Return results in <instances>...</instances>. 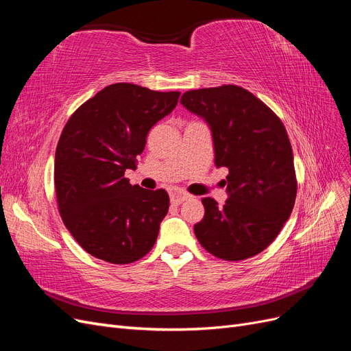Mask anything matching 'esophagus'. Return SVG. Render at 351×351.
<instances>
[{
  "label": "esophagus",
  "mask_w": 351,
  "mask_h": 351,
  "mask_svg": "<svg viewBox=\"0 0 351 351\" xmlns=\"http://www.w3.org/2000/svg\"><path fill=\"white\" fill-rule=\"evenodd\" d=\"M190 199V195L184 193V192H178V190H176V192L171 193V204L173 205H182L184 200Z\"/></svg>",
  "instance_id": "34e87169"
}]
</instances>
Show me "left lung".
Masks as SVG:
<instances>
[{
    "mask_svg": "<svg viewBox=\"0 0 351 351\" xmlns=\"http://www.w3.org/2000/svg\"><path fill=\"white\" fill-rule=\"evenodd\" d=\"M180 102L209 124L215 165L228 168L226 205L202 199L205 217L195 226L196 239L219 259L252 258L278 236L295 202L285 127L268 105L236 84L189 90Z\"/></svg>",
    "mask_w": 351,
    "mask_h": 351,
    "instance_id": "left-lung-1",
    "label": "left lung"
}]
</instances>
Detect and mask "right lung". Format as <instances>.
I'll list each match as a JSON object with an SVG mask.
<instances>
[{
	"label": "right lung",
	"mask_w": 351,
	"mask_h": 351,
	"mask_svg": "<svg viewBox=\"0 0 351 351\" xmlns=\"http://www.w3.org/2000/svg\"><path fill=\"white\" fill-rule=\"evenodd\" d=\"M180 92L114 83L71 114L56 151L54 184L62 222L92 256L124 265L143 258L169 206L164 189L132 186L152 127L171 112Z\"/></svg>",
	"instance_id": "obj_1"
}]
</instances>
